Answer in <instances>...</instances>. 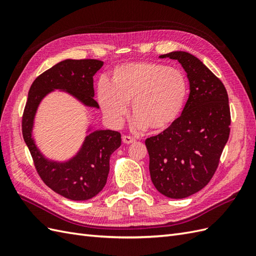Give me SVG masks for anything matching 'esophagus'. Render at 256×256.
<instances>
[{"mask_svg":"<svg viewBox=\"0 0 256 256\" xmlns=\"http://www.w3.org/2000/svg\"><path fill=\"white\" fill-rule=\"evenodd\" d=\"M122 143L124 144H131V143H134L136 142V138L132 136H122Z\"/></svg>","mask_w":256,"mask_h":256,"instance_id":"1","label":"esophagus"}]
</instances>
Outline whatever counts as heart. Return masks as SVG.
I'll return each instance as SVG.
<instances>
[{
    "label": "heart",
    "mask_w": 256,
    "mask_h": 256,
    "mask_svg": "<svg viewBox=\"0 0 256 256\" xmlns=\"http://www.w3.org/2000/svg\"><path fill=\"white\" fill-rule=\"evenodd\" d=\"M188 94V82L180 69L154 62H131L112 69L110 81L102 79L97 102L106 120L118 127L131 102L136 127L161 132L180 118Z\"/></svg>",
    "instance_id": "heart-1"
}]
</instances>
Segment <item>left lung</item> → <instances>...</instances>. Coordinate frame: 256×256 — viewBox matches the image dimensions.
Wrapping results in <instances>:
<instances>
[{"instance_id": "left-lung-1", "label": "left lung", "mask_w": 256, "mask_h": 256, "mask_svg": "<svg viewBox=\"0 0 256 256\" xmlns=\"http://www.w3.org/2000/svg\"><path fill=\"white\" fill-rule=\"evenodd\" d=\"M189 81L182 115L164 132L146 138L152 182L161 194L184 198L212 180L230 136L228 96L223 83L196 56L173 51Z\"/></svg>"}]
</instances>
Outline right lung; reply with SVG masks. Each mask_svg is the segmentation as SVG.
I'll list each match as a JSON object with an SVG mask.
<instances>
[{"mask_svg": "<svg viewBox=\"0 0 256 256\" xmlns=\"http://www.w3.org/2000/svg\"><path fill=\"white\" fill-rule=\"evenodd\" d=\"M104 66L98 60H64L37 76L28 90L22 118V134L32 154L38 174L58 194L72 200L96 196L106 184L110 157L122 144L120 134L109 129H94L88 124L86 136L70 158H48L37 146L33 136L35 118L42 100L54 90L74 98L85 108L99 109L94 99V76Z\"/></svg>", "mask_w": 256, "mask_h": 256, "instance_id": "right-lung-1", "label": "right lung"}]
</instances>
